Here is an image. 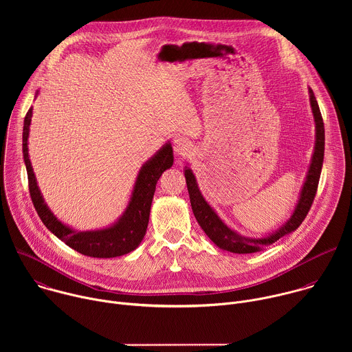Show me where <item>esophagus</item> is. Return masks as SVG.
<instances>
[{"label": "esophagus", "mask_w": 352, "mask_h": 352, "mask_svg": "<svg viewBox=\"0 0 352 352\" xmlns=\"http://www.w3.org/2000/svg\"><path fill=\"white\" fill-rule=\"evenodd\" d=\"M174 150L178 156L185 157L190 152V142L186 138L178 136L174 140Z\"/></svg>", "instance_id": "1"}]
</instances>
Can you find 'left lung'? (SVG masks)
I'll return each instance as SVG.
<instances>
[{
  "label": "left lung",
  "instance_id": "1",
  "mask_svg": "<svg viewBox=\"0 0 352 352\" xmlns=\"http://www.w3.org/2000/svg\"><path fill=\"white\" fill-rule=\"evenodd\" d=\"M309 94H311V106H312V111H314V117H315V122H316L315 153L312 157V163L309 167V173L307 177L305 185L302 188V192H300V197L298 200L296 209H295L292 217L288 220V223L285 226H283L280 228V231L272 234L270 236L262 238V239H248V238L238 235L219 219V216L208 205L204 196L200 195L192 171L189 168L185 170V179H186V186H188V192H189V199H190V206H192L193 214H195L199 226L202 227V230L206 232V235L220 249L228 250V252H232V254H239V255L259 252V250H263V248L278 241L285 234L296 230L305 220L308 212L312 208L314 199L316 196L320 173H322V166H323V156H324V124H323V118H322L319 104L316 102V97H315L314 91L309 90Z\"/></svg>",
  "mask_w": 352,
  "mask_h": 352
}]
</instances>
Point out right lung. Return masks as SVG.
Returning <instances> with one entry per match:
<instances>
[{
  "label": "right lung",
  "instance_id": "right-lung-1",
  "mask_svg": "<svg viewBox=\"0 0 352 352\" xmlns=\"http://www.w3.org/2000/svg\"><path fill=\"white\" fill-rule=\"evenodd\" d=\"M30 121L32 107L26 113L23 121V159L28 171L30 199L44 226L57 238L64 241L69 248L90 258H116L132 252V250L136 249L138 245L142 242L146 234L150 206H152L156 184L162 174L174 163L171 144H166L152 160L147 162L142 167L133 188L129 206L117 224L106 230L76 232L54 217V214L45 206L44 200L40 195L28 153V136Z\"/></svg>",
  "mask_w": 352,
  "mask_h": 352
}]
</instances>
